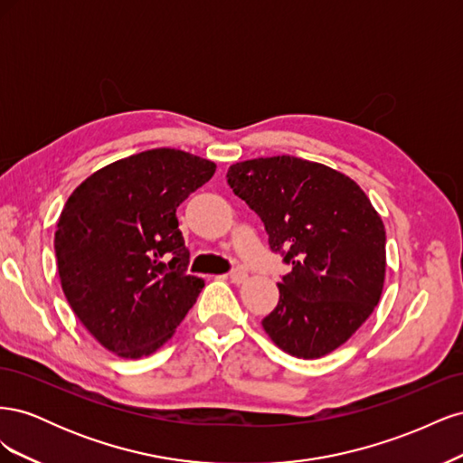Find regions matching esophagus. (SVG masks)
<instances>
[{"label":"esophagus","mask_w":463,"mask_h":463,"mask_svg":"<svg viewBox=\"0 0 463 463\" xmlns=\"http://www.w3.org/2000/svg\"><path fill=\"white\" fill-rule=\"evenodd\" d=\"M230 279L233 284H243L245 279H247V272L243 270V269H237V270H233L232 274H230Z\"/></svg>","instance_id":"34e87169"}]
</instances>
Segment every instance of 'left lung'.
I'll return each instance as SVG.
<instances>
[{
  "mask_svg": "<svg viewBox=\"0 0 463 463\" xmlns=\"http://www.w3.org/2000/svg\"><path fill=\"white\" fill-rule=\"evenodd\" d=\"M228 184L253 208L272 250L291 264L262 318L286 354L318 359L345 344L383 296L384 223L352 177L296 156L230 165Z\"/></svg>",
  "mask_w": 463,
  "mask_h": 463,
  "instance_id": "8db88e82",
  "label": "left lung"
}]
</instances>
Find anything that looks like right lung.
<instances>
[{
	"label": "right lung",
	"mask_w": 463,
	"mask_h": 463,
	"mask_svg": "<svg viewBox=\"0 0 463 463\" xmlns=\"http://www.w3.org/2000/svg\"><path fill=\"white\" fill-rule=\"evenodd\" d=\"M216 164L152 148L94 172L67 199L55 230L65 298L96 342L125 359L172 338L204 279L187 274L177 206Z\"/></svg>",
	"instance_id": "1"
}]
</instances>
